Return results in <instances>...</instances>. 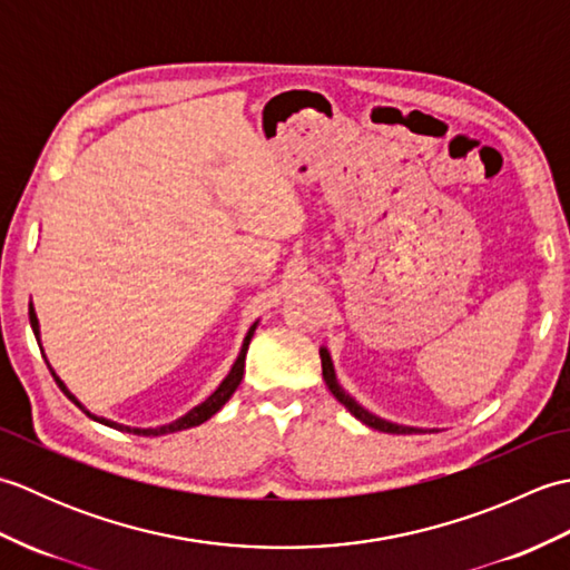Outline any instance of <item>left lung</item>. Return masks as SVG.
Returning <instances> with one entry per match:
<instances>
[{"label": "left lung", "instance_id": "8db88e82", "mask_svg": "<svg viewBox=\"0 0 570 570\" xmlns=\"http://www.w3.org/2000/svg\"><path fill=\"white\" fill-rule=\"evenodd\" d=\"M321 362H323V380L325 384H328V390L333 392V396L337 399V402L345 404V409H350V414L357 416L362 423H367V426H372L374 431H382V433H414V431H421V429H409V426H396V423H390L384 419H377L374 414H370L367 409H362L353 396L345 394V390L341 384H337L335 380V370H333V362H331V355L328 350L321 347Z\"/></svg>", "mask_w": 570, "mask_h": 570}]
</instances>
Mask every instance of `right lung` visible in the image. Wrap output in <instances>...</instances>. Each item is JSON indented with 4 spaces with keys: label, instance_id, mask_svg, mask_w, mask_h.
Masks as SVG:
<instances>
[{
    "label": "right lung",
    "instance_id": "obj_1",
    "mask_svg": "<svg viewBox=\"0 0 570 570\" xmlns=\"http://www.w3.org/2000/svg\"><path fill=\"white\" fill-rule=\"evenodd\" d=\"M29 321H31L33 335L39 337V321H36V313H33V308H31V306H29ZM252 335H254V325L249 328V333H247V337H245V343H242V353H239L237 362L233 365V370H229V374H227V377L223 380V384L217 386V390H215L208 399H205L203 404H198L196 409L188 411V414H186L184 419H178V421H174V423H168V426H159V429H129V426H119V423H112V421L100 419V416H92V419H95V421H100V423H105V426H112V429H119V431H129V433H137V435H164V433H176V431H184V429L200 426L203 421H208L213 414H217V411H220V409L225 406L227 399L233 396V394H235V390L239 386V382H242V374H245V355H247V347H249ZM53 377H56V374H53ZM56 382H58L60 390H63V394L70 399V402L80 406L78 399L72 396V394L66 390L63 382H60L58 377H56ZM80 409H82V406H80ZM88 416H90V414H88Z\"/></svg>",
    "mask_w": 570,
    "mask_h": 570
}]
</instances>
